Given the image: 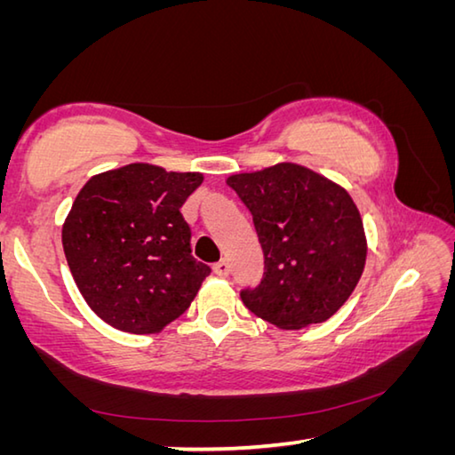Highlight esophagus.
Masks as SVG:
<instances>
[{"mask_svg":"<svg viewBox=\"0 0 455 455\" xmlns=\"http://www.w3.org/2000/svg\"><path fill=\"white\" fill-rule=\"evenodd\" d=\"M212 271H214V275H219V276H227L228 271H230V267H228L227 260L222 259V260H219V263L212 265Z\"/></svg>","mask_w":455,"mask_h":455,"instance_id":"1","label":"esophagus"}]
</instances>
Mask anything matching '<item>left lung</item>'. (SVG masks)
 Returning a JSON list of instances; mask_svg holds the SVG:
<instances>
[{
    "label": "left lung",
    "mask_w": 455,
    "mask_h": 455,
    "mask_svg": "<svg viewBox=\"0 0 455 455\" xmlns=\"http://www.w3.org/2000/svg\"><path fill=\"white\" fill-rule=\"evenodd\" d=\"M227 184L252 214L263 279L243 303L279 329H303L341 309L357 287L367 236L341 184L295 163L230 174Z\"/></svg>",
    "instance_id": "8db88e82"
}]
</instances>
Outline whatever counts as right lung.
<instances>
[{
  "mask_svg": "<svg viewBox=\"0 0 455 455\" xmlns=\"http://www.w3.org/2000/svg\"><path fill=\"white\" fill-rule=\"evenodd\" d=\"M200 172L132 163L94 174L61 227V244L84 301L126 333H160L195 301L209 265L190 255L180 206Z\"/></svg>",
  "mask_w": 455,
  "mask_h": 455,
  "instance_id": "add662e5",
  "label": "right lung"
}]
</instances>
